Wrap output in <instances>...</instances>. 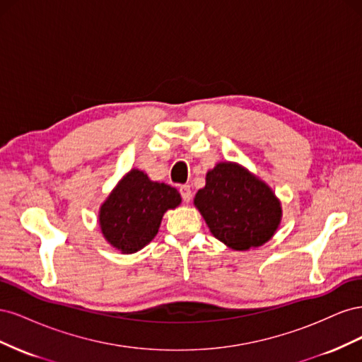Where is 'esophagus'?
Segmentation results:
<instances>
[{"label": "esophagus", "mask_w": 362, "mask_h": 362, "mask_svg": "<svg viewBox=\"0 0 362 362\" xmlns=\"http://www.w3.org/2000/svg\"><path fill=\"white\" fill-rule=\"evenodd\" d=\"M180 193H181V198H182V201L185 204H189L192 201V189H190V185H181Z\"/></svg>", "instance_id": "1"}]
</instances>
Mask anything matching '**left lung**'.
I'll list each match as a JSON object with an SVG mask.
<instances>
[{"mask_svg": "<svg viewBox=\"0 0 362 362\" xmlns=\"http://www.w3.org/2000/svg\"><path fill=\"white\" fill-rule=\"evenodd\" d=\"M194 205L211 234L234 250L264 245L281 222V205L269 185L234 163H218L206 173Z\"/></svg>", "mask_w": 362, "mask_h": 362, "instance_id": "1", "label": "left lung"}]
</instances>
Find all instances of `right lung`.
I'll list each match as a JSON object with an SVG mask.
<instances>
[{"label":"right lung","instance_id":"right-lung-1","mask_svg":"<svg viewBox=\"0 0 362 362\" xmlns=\"http://www.w3.org/2000/svg\"><path fill=\"white\" fill-rule=\"evenodd\" d=\"M180 202L177 189L151 181L148 175L133 169L103 204L101 231L112 246L133 254L157 235L163 214Z\"/></svg>","mask_w":362,"mask_h":362}]
</instances>
